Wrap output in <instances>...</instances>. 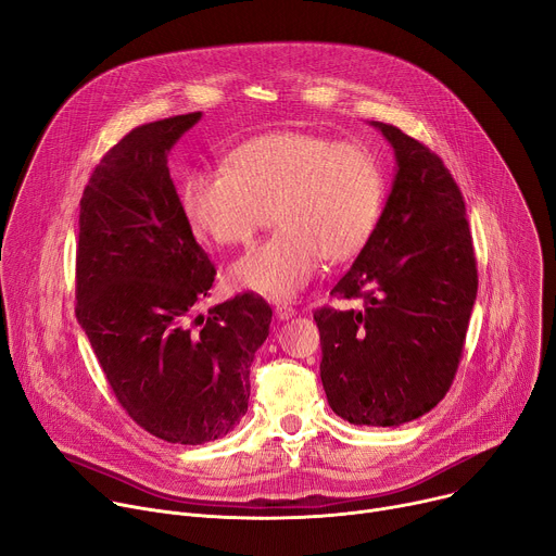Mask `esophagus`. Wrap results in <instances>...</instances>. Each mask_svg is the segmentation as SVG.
<instances>
[{
    "mask_svg": "<svg viewBox=\"0 0 556 556\" xmlns=\"http://www.w3.org/2000/svg\"><path fill=\"white\" fill-rule=\"evenodd\" d=\"M294 313H298V311H294L292 306H288V304H277L275 306V315H277V319H290V317H294Z\"/></svg>",
    "mask_w": 556,
    "mask_h": 556,
    "instance_id": "34e87169",
    "label": "esophagus"
}]
</instances>
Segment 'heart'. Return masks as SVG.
Instances as JSON below:
<instances>
[{
	"instance_id": "heart-1",
	"label": "heart",
	"mask_w": 556,
	"mask_h": 556,
	"mask_svg": "<svg viewBox=\"0 0 556 556\" xmlns=\"http://www.w3.org/2000/svg\"><path fill=\"white\" fill-rule=\"evenodd\" d=\"M384 176L371 150L311 131L256 136L226 167L185 178L192 228L220 245H248L275 214L279 228L239 256L228 279L273 300L292 298L319 270L364 250L382 214Z\"/></svg>"
}]
</instances>
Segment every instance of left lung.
Instances as JSON below:
<instances>
[{
	"label": "left lung",
	"instance_id": "obj_1",
	"mask_svg": "<svg viewBox=\"0 0 556 556\" xmlns=\"http://www.w3.org/2000/svg\"><path fill=\"white\" fill-rule=\"evenodd\" d=\"M397 172L374 237L330 294L362 308L313 313L330 409L351 425L397 427L450 391L478 290L465 201L427 144L374 123Z\"/></svg>",
	"mask_w": 556,
	"mask_h": 556
}]
</instances>
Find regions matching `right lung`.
<instances>
[{
    "label": "right lung",
    "instance_id": "right-lung-1",
    "mask_svg": "<svg viewBox=\"0 0 556 556\" xmlns=\"http://www.w3.org/2000/svg\"><path fill=\"white\" fill-rule=\"evenodd\" d=\"M201 111L131 129L80 199L76 317L129 418L176 445L230 433L248 412L250 366L273 308L243 292L192 319L214 264L169 178L174 142Z\"/></svg>",
    "mask_w": 556,
    "mask_h": 556
}]
</instances>
